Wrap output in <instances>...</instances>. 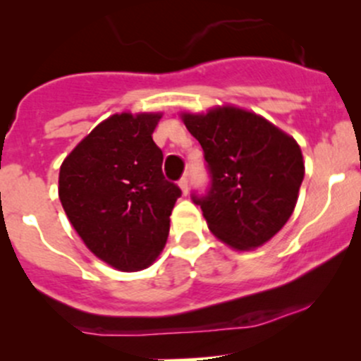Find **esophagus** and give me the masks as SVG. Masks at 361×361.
<instances>
[{
	"label": "esophagus",
	"mask_w": 361,
	"mask_h": 361,
	"mask_svg": "<svg viewBox=\"0 0 361 361\" xmlns=\"http://www.w3.org/2000/svg\"><path fill=\"white\" fill-rule=\"evenodd\" d=\"M179 188H180V191H182V194H188V191H189V185H188V179H185V177H182V179L179 180Z\"/></svg>",
	"instance_id": "34e87169"
}]
</instances>
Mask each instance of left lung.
<instances>
[{"instance_id": "left-lung-1", "label": "left lung", "mask_w": 361, "mask_h": 361, "mask_svg": "<svg viewBox=\"0 0 361 361\" xmlns=\"http://www.w3.org/2000/svg\"><path fill=\"white\" fill-rule=\"evenodd\" d=\"M212 172L201 204L209 232L235 250L264 245L297 206L305 176L300 145L266 117L237 105L180 112Z\"/></svg>"}]
</instances>
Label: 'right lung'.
Listing matches in <instances>:
<instances>
[{
	"label": "right lung",
	"instance_id": "1",
	"mask_svg": "<svg viewBox=\"0 0 361 361\" xmlns=\"http://www.w3.org/2000/svg\"><path fill=\"white\" fill-rule=\"evenodd\" d=\"M161 112H121L97 124L59 169V200L83 244L119 271L147 269L164 250L180 189L153 141Z\"/></svg>",
	"mask_w": 361,
	"mask_h": 361
}]
</instances>
